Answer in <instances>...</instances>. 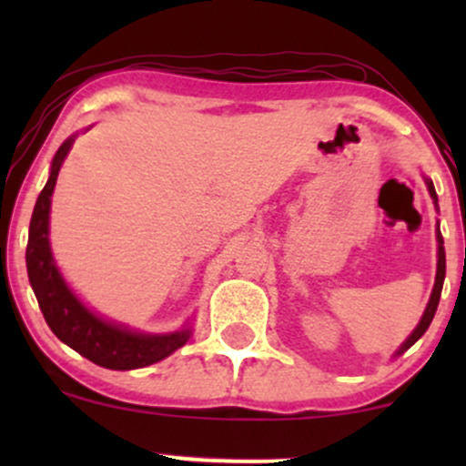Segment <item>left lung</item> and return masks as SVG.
Instances as JSON below:
<instances>
[{"label":"left lung","mask_w":466,"mask_h":466,"mask_svg":"<svg viewBox=\"0 0 466 466\" xmlns=\"http://www.w3.org/2000/svg\"><path fill=\"white\" fill-rule=\"evenodd\" d=\"M427 184V190H430L431 199H436V190H434V184H431V179H425ZM436 238H438V265H436V282H434V289H431V296H430V302H427V309L425 313H422L419 326H416L414 330H411V335L408 339L403 341V346L397 350V355H403L405 350L410 349V346H414L416 341L420 339L422 335H425V330L430 329L431 319H434L436 315V309H438V300H441V291H442V282H445V248H442V237H441V229H436Z\"/></svg>","instance_id":"1"}]
</instances>
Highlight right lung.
<instances>
[{"mask_svg":"<svg viewBox=\"0 0 466 466\" xmlns=\"http://www.w3.org/2000/svg\"><path fill=\"white\" fill-rule=\"evenodd\" d=\"M74 137L61 144L52 159L50 177L35 203L30 218L28 248H25V265L28 278L41 313L63 344L87 357L89 361L109 370H136L151 366L173 355L190 339V329L175 330L166 335H148L127 329V326L106 322L89 311L83 302L66 285L61 271L52 258L50 249V199L55 192L58 170L66 162Z\"/></svg>","mask_w":466,"mask_h":466,"instance_id":"right-lung-1","label":"right lung"}]
</instances>
